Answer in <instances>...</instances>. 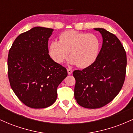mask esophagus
Listing matches in <instances>:
<instances>
[{
  "instance_id": "esophagus-1",
  "label": "esophagus",
  "mask_w": 133,
  "mask_h": 133,
  "mask_svg": "<svg viewBox=\"0 0 133 133\" xmlns=\"http://www.w3.org/2000/svg\"><path fill=\"white\" fill-rule=\"evenodd\" d=\"M67 71H68V73L69 75H70V74H71L72 73V70L71 69L68 68V69H67Z\"/></svg>"
}]
</instances>
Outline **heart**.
<instances>
[{"label": "heart", "instance_id": "b5f03b06", "mask_svg": "<svg viewBox=\"0 0 133 133\" xmlns=\"http://www.w3.org/2000/svg\"><path fill=\"white\" fill-rule=\"evenodd\" d=\"M59 39L52 41L49 45L50 56L57 63H62L69 54L71 64L86 68L96 61L99 54L101 40L93 34L68 30L61 34Z\"/></svg>", "mask_w": 133, "mask_h": 133}]
</instances>
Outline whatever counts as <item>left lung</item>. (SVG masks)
I'll list each match as a JSON object with an SVG mask.
<instances>
[{
    "mask_svg": "<svg viewBox=\"0 0 133 133\" xmlns=\"http://www.w3.org/2000/svg\"><path fill=\"white\" fill-rule=\"evenodd\" d=\"M103 37L97 59L82 71L76 70L74 97L81 106L100 108L115 98L126 76L127 58L121 42L115 35L103 28H95Z\"/></svg>",
    "mask_w": 133,
    "mask_h": 133,
    "instance_id": "1",
    "label": "left lung"
}]
</instances>
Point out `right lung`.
<instances>
[{
    "label": "right lung",
    "mask_w": 133,
    "mask_h": 133,
    "mask_svg": "<svg viewBox=\"0 0 133 133\" xmlns=\"http://www.w3.org/2000/svg\"><path fill=\"white\" fill-rule=\"evenodd\" d=\"M52 29L35 27L20 34L9 52L8 77L21 102L34 109L51 106L57 89L68 76L64 67L54 62L48 50Z\"/></svg>",
    "instance_id": "add662e5"
}]
</instances>
